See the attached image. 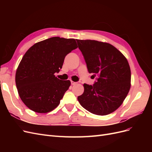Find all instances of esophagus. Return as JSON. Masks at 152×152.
<instances>
[{"mask_svg":"<svg viewBox=\"0 0 152 152\" xmlns=\"http://www.w3.org/2000/svg\"><path fill=\"white\" fill-rule=\"evenodd\" d=\"M75 84H77V82H73V81L71 80V84H72V85H75Z\"/></svg>","mask_w":152,"mask_h":152,"instance_id":"34e87169","label":"esophagus"}]
</instances>
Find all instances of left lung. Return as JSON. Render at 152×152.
<instances>
[{
	"label": "left lung",
	"mask_w": 152,
	"mask_h": 152,
	"mask_svg": "<svg viewBox=\"0 0 152 152\" xmlns=\"http://www.w3.org/2000/svg\"><path fill=\"white\" fill-rule=\"evenodd\" d=\"M94 84H84L78 96L83 108L98 115H107L120 107L131 87V69L126 57L108 43L94 40H77Z\"/></svg>",
	"instance_id": "left-lung-1"
}]
</instances>
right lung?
I'll use <instances>...</instances> for the list:
<instances>
[{"instance_id":"add662e5","label":"right lung","mask_w":152,"mask_h":152,"mask_svg":"<svg viewBox=\"0 0 152 152\" xmlns=\"http://www.w3.org/2000/svg\"><path fill=\"white\" fill-rule=\"evenodd\" d=\"M77 48L74 39L59 37L35 44L23 57L16 73V85L22 102L32 111L48 113L56 108L68 89L70 80L55 77L65 56Z\"/></svg>"}]
</instances>
